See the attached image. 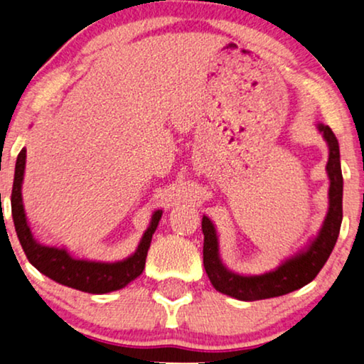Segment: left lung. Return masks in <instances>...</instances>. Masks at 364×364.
I'll use <instances>...</instances> for the list:
<instances>
[{
	"mask_svg": "<svg viewBox=\"0 0 364 364\" xmlns=\"http://www.w3.org/2000/svg\"><path fill=\"white\" fill-rule=\"evenodd\" d=\"M319 133H323L329 148V158L326 171L329 176V208L324 218L321 230L306 250L281 263L278 268L264 274L243 276L232 273L223 264L218 251L216 230L210 218L203 216L201 228L205 235L203 243V264L211 284L220 293L232 296L241 301H256V299H268L283 296L304 284L311 283L316 274L326 263L329 255L336 245L338 235L343 221V174L340 163V144L329 126L319 124Z\"/></svg>",
	"mask_w": 364,
	"mask_h": 364,
	"instance_id": "8db88e82",
	"label": "left lung"
}]
</instances>
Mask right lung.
I'll use <instances>...</instances> for the list:
<instances>
[{
	"instance_id": "obj_1",
	"label": "right lung",
	"mask_w": 364,
	"mask_h": 364,
	"mask_svg": "<svg viewBox=\"0 0 364 364\" xmlns=\"http://www.w3.org/2000/svg\"><path fill=\"white\" fill-rule=\"evenodd\" d=\"M24 163H26V149H21L16 159L14 168V181L11 191V215L14 221L18 240L30 263L38 271L46 274L56 283L65 287L80 289V291L91 294H105L116 289L124 288L143 273L146 255L151 245L153 232L156 231L158 223L161 220L163 211L158 210L153 213L151 223L144 231L138 250L123 261L116 263H96V261L75 259L68 255L66 250L50 248L43 246L33 238L30 226H28L26 215H24L23 198H21V183L24 174Z\"/></svg>"
}]
</instances>
